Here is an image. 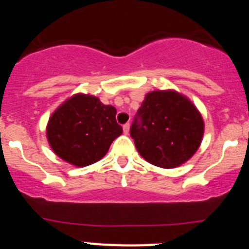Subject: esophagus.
<instances>
[{
  "instance_id": "obj_1",
  "label": "esophagus",
  "mask_w": 249,
  "mask_h": 249,
  "mask_svg": "<svg viewBox=\"0 0 249 249\" xmlns=\"http://www.w3.org/2000/svg\"><path fill=\"white\" fill-rule=\"evenodd\" d=\"M123 133H124V135H128L129 133V123L123 124Z\"/></svg>"
}]
</instances>
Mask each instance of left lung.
Returning a JSON list of instances; mask_svg holds the SVG:
<instances>
[{"mask_svg":"<svg viewBox=\"0 0 249 249\" xmlns=\"http://www.w3.org/2000/svg\"><path fill=\"white\" fill-rule=\"evenodd\" d=\"M203 131V118L188 98L176 91H153L146 94L129 133L149 163L175 168L195 155Z\"/></svg>","mask_w":249,"mask_h":249,"instance_id":"1","label":"left lung"}]
</instances>
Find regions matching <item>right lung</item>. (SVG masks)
Masks as SVG:
<instances>
[{"instance_id":"obj_1","label":"right lung","mask_w":249,"mask_h":249,"mask_svg":"<svg viewBox=\"0 0 249 249\" xmlns=\"http://www.w3.org/2000/svg\"><path fill=\"white\" fill-rule=\"evenodd\" d=\"M116 108L103 105L89 94H74L51 116L47 140L51 148L63 160L85 167L100 160L122 127L116 121Z\"/></svg>"}]
</instances>
